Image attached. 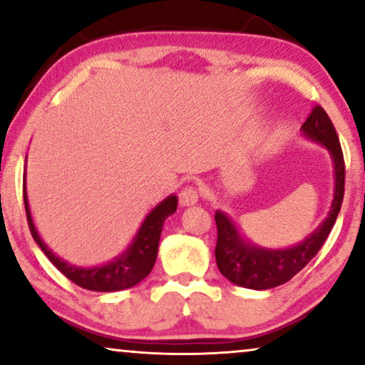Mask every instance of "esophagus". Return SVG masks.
I'll return each mask as SVG.
<instances>
[{"instance_id":"1","label":"esophagus","mask_w":365,"mask_h":365,"mask_svg":"<svg viewBox=\"0 0 365 365\" xmlns=\"http://www.w3.org/2000/svg\"><path fill=\"white\" fill-rule=\"evenodd\" d=\"M197 201H199V194L196 187L186 186L181 192H179V202H181V206H194Z\"/></svg>"}]
</instances>
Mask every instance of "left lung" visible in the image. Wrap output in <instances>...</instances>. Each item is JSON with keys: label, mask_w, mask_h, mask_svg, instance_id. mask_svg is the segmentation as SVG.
<instances>
[{"label": "left lung", "mask_w": 365, "mask_h": 365, "mask_svg": "<svg viewBox=\"0 0 365 365\" xmlns=\"http://www.w3.org/2000/svg\"><path fill=\"white\" fill-rule=\"evenodd\" d=\"M301 131L304 138L321 144L331 154L334 166V197L327 217L304 241L289 247L271 249L249 241L239 231L236 222L226 212L217 209L214 214L217 226V244L214 254H216L219 271L236 286L266 291L291 281L319 252L341 211L346 168H344L341 143L334 124L327 113L321 106H316L307 121L302 124Z\"/></svg>", "instance_id": "8db88e82"}]
</instances>
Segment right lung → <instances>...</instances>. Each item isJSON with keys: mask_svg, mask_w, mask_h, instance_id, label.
<instances>
[{"mask_svg": "<svg viewBox=\"0 0 365 365\" xmlns=\"http://www.w3.org/2000/svg\"><path fill=\"white\" fill-rule=\"evenodd\" d=\"M26 163V161H24ZM23 194H24V207H26V217L29 224V231L31 236L41 251L46 254V257L66 276L69 281L78 284L79 287L88 289V291L96 292H114L123 291L136 286L143 281L144 277L149 276L153 271L154 262L158 257L159 237L164 226V221L176 212L178 209V197L176 194H171L166 199H163L158 206H154L141 226H139L136 236L129 242L126 251H123L113 261L99 264V266L81 267L74 266L56 256L51 249H49L41 236L38 234V229L34 226L31 209H29L28 194H26V173L23 179Z\"/></svg>", "mask_w": 365, "mask_h": 365, "instance_id": "1", "label": "right lung"}]
</instances>
